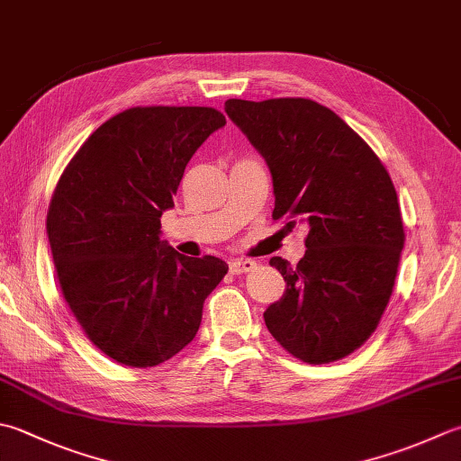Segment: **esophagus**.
<instances>
[{
	"label": "esophagus",
	"instance_id": "34e87169",
	"mask_svg": "<svg viewBox=\"0 0 461 461\" xmlns=\"http://www.w3.org/2000/svg\"><path fill=\"white\" fill-rule=\"evenodd\" d=\"M254 267H256V261H251V259H231L230 261V272L231 274L251 272Z\"/></svg>",
	"mask_w": 461,
	"mask_h": 461
}]
</instances>
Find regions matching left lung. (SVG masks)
I'll list each match as a JSON object with an SVG mask.
<instances>
[{
    "mask_svg": "<svg viewBox=\"0 0 461 461\" xmlns=\"http://www.w3.org/2000/svg\"><path fill=\"white\" fill-rule=\"evenodd\" d=\"M225 113L266 159L274 220L287 215L310 230L295 267L269 259L285 279L284 295L264 312L269 333L308 364L349 356L375 331L398 274L405 236L390 174L339 115L312 99H228Z\"/></svg>",
    "mask_w": 461,
    "mask_h": 461,
    "instance_id": "obj_1",
    "label": "left lung"
}]
</instances>
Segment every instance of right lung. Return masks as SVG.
Segmentation results:
<instances>
[{"label":"right lung","mask_w":461,"mask_h":461,"mask_svg":"<svg viewBox=\"0 0 461 461\" xmlns=\"http://www.w3.org/2000/svg\"><path fill=\"white\" fill-rule=\"evenodd\" d=\"M225 125L213 107H131L99 125L63 169L48 238L63 297L105 356L153 367L195 338L228 264L161 240V213L197 148Z\"/></svg>","instance_id":"right-lung-1"}]
</instances>
